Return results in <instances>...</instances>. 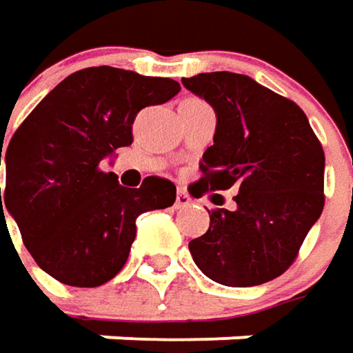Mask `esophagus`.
Returning <instances> with one entry per match:
<instances>
[{"label":"esophagus","instance_id":"obj_1","mask_svg":"<svg viewBox=\"0 0 353 353\" xmlns=\"http://www.w3.org/2000/svg\"><path fill=\"white\" fill-rule=\"evenodd\" d=\"M191 203H193L191 195H189L185 189H179V191H176V201H174V205L181 210V208H187V205H191Z\"/></svg>","mask_w":353,"mask_h":353}]
</instances>
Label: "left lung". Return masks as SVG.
<instances>
[{
  "mask_svg": "<svg viewBox=\"0 0 353 353\" xmlns=\"http://www.w3.org/2000/svg\"><path fill=\"white\" fill-rule=\"evenodd\" d=\"M216 112L214 145L193 195L239 187L236 210L210 214V228L189 243L195 265L232 288L261 285L294 263L323 214L325 154L304 110L232 72L183 78Z\"/></svg>",
  "mask_w": 353,
  "mask_h": 353,
  "instance_id": "1",
  "label": "left lung"
}]
</instances>
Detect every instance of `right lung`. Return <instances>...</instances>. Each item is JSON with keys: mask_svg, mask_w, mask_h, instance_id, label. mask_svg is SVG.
Masks as SVG:
<instances>
[{"mask_svg": "<svg viewBox=\"0 0 353 353\" xmlns=\"http://www.w3.org/2000/svg\"><path fill=\"white\" fill-rule=\"evenodd\" d=\"M181 90L170 78L119 68H88L68 76L14 133L0 166V224L6 214L43 271L68 285L96 288L125 265L135 220L170 208L176 187L148 176L139 189L121 187L100 162L133 141L135 114Z\"/></svg>", "mask_w": 353, "mask_h": 353, "instance_id": "obj_1", "label": "right lung"}]
</instances>
